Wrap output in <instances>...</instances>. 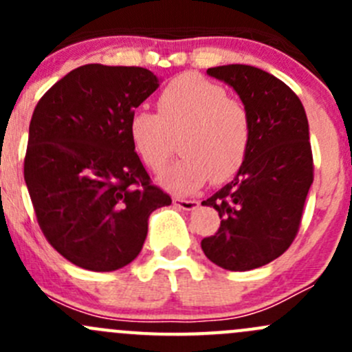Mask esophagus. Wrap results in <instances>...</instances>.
I'll use <instances>...</instances> for the list:
<instances>
[{
	"label": "esophagus",
	"instance_id": "1",
	"mask_svg": "<svg viewBox=\"0 0 352 352\" xmlns=\"http://www.w3.org/2000/svg\"><path fill=\"white\" fill-rule=\"evenodd\" d=\"M173 204H175L177 208H180V209H186V211H192V209L197 208L199 202L194 201V199L175 197V199H173Z\"/></svg>",
	"mask_w": 352,
	"mask_h": 352
}]
</instances>
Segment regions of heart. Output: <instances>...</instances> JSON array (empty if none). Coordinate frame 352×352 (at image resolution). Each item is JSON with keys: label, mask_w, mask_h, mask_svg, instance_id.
<instances>
[{"label": "heart", "mask_w": 352, "mask_h": 352, "mask_svg": "<svg viewBox=\"0 0 352 352\" xmlns=\"http://www.w3.org/2000/svg\"><path fill=\"white\" fill-rule=\"evenodd\" d=\"M131 144L141 162L160 173L175 153L180 138L184 158L163 177V186L189 194L232 179L247 158L252 120L242 100L223 85L194 73L173 78L158 97V112L136 109L127 122Z\"/></svg>", "instance_id": "b5f03b06"}]
</instances>
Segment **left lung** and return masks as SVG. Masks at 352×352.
<instances>
[{
	"label": "left lung",
	"instance_id": "1",
	"mask_svg": "<svg viewBox=\"0 0 352 352\" xmlns=\"http://www.w3.org/2000/svg\"><path fill=\"white\" fill-rule=\"evenodd\" d=\"M235 88L252 120V143L239 175L202 201L221 218L202 239L206 257L228 271H250L283 255L294 242L314 182L308 119L293 90L254 66L209 67Z\"/></svg>",
	"mask_w": 352,
	"mask_h": 352
}]
</instances>
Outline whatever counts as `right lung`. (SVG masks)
<instances>
[{
	"mask_svg": "<svg viewBox=\"0 0 352 352\" xmlns=\"http://www.w3.org/2000/svg\"><path fill=\"white\" fill-rule=\"evenodd\" d=\"M156 88L144 67L85 65L35 105L25 184L45 240L78 267L110 272L133 262L151 212L172 204L127 133L129 116Z\"/></svg>",
	"mask_w": 352,
	"mask_h": 352,
	"instance_id": "1",
	"label": "right lung"
}]
</instances>
